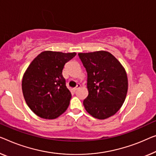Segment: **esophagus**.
Masks as SVG:
<instances>
[{
    "mask_svg": "<svg viewBox=\"0 0 156 156\" xmlns=\"http://www.w3.org/2000/svg\"><path fill=\"white\" fill-rule=\"evenodd\" d=\"M80 84H77V85H76V87L73 88L74 91H76V90H77L79 89V88H80Z\"/></svg>",
    "mask_w": 156,
    "mask_h": 156,
    "instance_id": "obj_1",
    "label": "esophagus"
}]
</instances>
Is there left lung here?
Returning a JSON list of instances; mask_svg holds the SVG:
<instances>
[{"instance_id":"obj_1","label":"left lung","mask_w":156,"mask_h":156,"mask_svg":"<svg viewBox=\"0 0 156 156\" xmlns=\"http://www.w3.org/2000/svg\"><path fill=\"white\" fill-rule=\"evenodd\" d=\"M87 73L88 96L83 105L95 118L106 119L121 108L126 98L128 80L120 62L110 52L78 53Z\"/></svg>"}]
</instances>
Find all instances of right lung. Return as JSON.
Here are the masks:
<instances>
[{"mask_svg": "<svg viewBox=\"0 0 156 156\" xmlns=\"http://www.w3.org/2000/svg\"><path fill=\"white\" fill-rule=\"evenodd\" d=\"M76 52L44 51L29 64L22 78V92L35 114L55 119L68 108L71 94L66 86L62 70Z\"/></svg>", "mask_w": 156, "mask_h": 156, "instance_id": "right-lung-1", "label": "right lung"}]
</instances>
